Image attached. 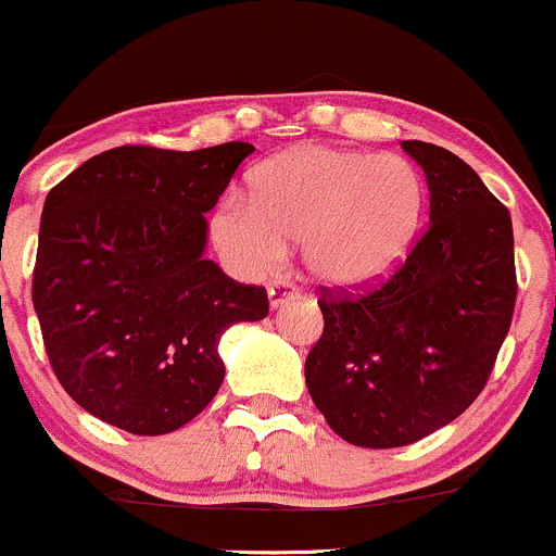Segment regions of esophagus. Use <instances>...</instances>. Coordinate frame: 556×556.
Returning a JSON list of instances; mask_svg holds the SVG:
<instances>
[{"label": "esophagus", "mask_w": 556, "mask_h": 556, "mask_svg": "<svg viewBox=\"0 0 556 556\" xmlns=\"http://www.w3.org/2000/svg\"><path fill=\"white\" fill-rule=\"evenodd\" d=\"M296 296H300V291H296L291 283H270V289H267V300H270L273 311L283 307L286 302L296 300Z\"/></svg>", "instance_id": "34e87169"}]
</instances>
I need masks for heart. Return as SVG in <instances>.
Instances as JSON below:
<instances>
[{
	"label": "heart",
	"instance_id": "b5f03b06",
	"mask_svg": "<svg viewBox=\"0 0 556 556\" xmlns=\"http://www.w3.org/2000/svg\"><path fill=\"white\" fill-rule=\"evenodd\" d=\"M426 214L422 179L404 157L302 144L256 165L249 200L211 214V240L245 276H265L302 243L313 283L364 294L388 283L415 249Z\"/></svg>",
	"mask_w": 556,
	"mask_h": 556
}]
</instances>
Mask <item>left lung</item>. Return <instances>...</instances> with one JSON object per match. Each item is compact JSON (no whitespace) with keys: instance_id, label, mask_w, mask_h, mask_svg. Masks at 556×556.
<instances>
[{"instance_id":"8db88e82","label":"left lung","mask_w":556,"mask_h":556,"mask_svg":"<svg viewBox=\"0 0 556 556\" xmlns=\"http://www.w3.org/2000/svg\"><path fill=\"white\" fill-rule=\"evenodd\" d=\"M426 174V236L386 286L318 302L324 334L305 362L313 404L356 447L415 444L471 406L517 302L511 214L444 147L402 141Z\"/></svg>"}]
</instances>
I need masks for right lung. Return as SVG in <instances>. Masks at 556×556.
Wrapping results in <instances>:
<instances>
[{
	"instance_id": "obj_1",
	"label": "right lung",
	"mask_w": 556,
	"mask_h": 556,
	"mask_svg": "<svg viewBox=\"0 0 556 556\" xmlns=\"http://www.w3.org/2000/svg\"><path fill=\"white\" fill-rule=\"evenodd\" d=\"M254 147H117L45 198L34 311L64 391L136 437H163L225 380L219 340L267 316V294L205 260V214Z\"/></svg>"
}]
</instances>
